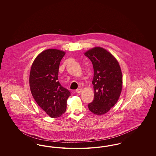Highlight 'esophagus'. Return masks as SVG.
<instances>
[{
  "label": "esophagus",
  "instance_id": "esophagus-1",
  "mask_svg": "<svg viewBox=\"0 0 156 156\" xmlns=\"http://www.w3.org/2000/svg\"><path fill=\"white\" fill-rule=\"evenodd\" d=\"M82 89H77L76 90H75V92H76V93H78V94H80V93H81L82 92Z\"/></svg>",
  "mask_w": 156,
  "mask_h": 156
}]
</instances>
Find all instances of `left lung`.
Instances as JSON below:
<instances>
[{"instance_id":"8db88e82","label":"left lung","mask_w":156,"mask_h":156,"mask_svg":"<svg viewBox=\"0 0 156 156\" xmlns=\"http://www.w3.org/2000/svg\"><path fill=\"white\" fill-rule=\"evenodd\" d=\"M93 65L94 99L88 104L89 111L102 115L109 111L119 99L122 89V74L119 62L111 53L101 47L85 53Z\"/></svg>"}]
</instances>
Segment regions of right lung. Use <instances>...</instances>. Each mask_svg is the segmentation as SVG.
Here are the masks:
<instances>
[{"instance_id": "obj_1", "label": "right lung", "mask_w": 156, "mask_h": 156, "mask_svg": "<svg viewBox=\"0 0 156 156\" xmlns=\"http://www.w3.org/2000/svg\"><path fill=\"white\" fill-rule=\"evenodd\" d=\"M65 54L57 49L46 50L34 59L30 70L31 94L38 106L53 118L65 113L67 99L71 95L58 80L59 63Z\"/></svg>"}]
</instances>
